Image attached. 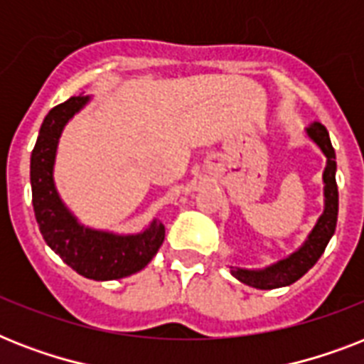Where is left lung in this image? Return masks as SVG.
<instances>
[{
  "label": "left lung",
  "instance_id": "obj_1",
  "mask_svg": "<svg viewBox=\"0 0 364 364\" xmlns=\"http://www.w3.org/2000/svg\"><path fill=\"white\" fill-rule=\"evenodd\" d=\"M306 134L314 139L317 147L327 156V166L323 171L325 183V210L317 219L316 227L310 232L304 245L289 255L287 259L277 260L276 264L266 266L262 270H245V268H232V276L242 283L255 289H277L291 285L304 276L311 266L316 264L319 257L327 247L328 240L333 238L338 221V187H336V154L333 143L328 137L327 128L319 122H314L306 128Z\"/></svg>",
  "mask_w": 364,
  "mask_h": 364
}]
</instances>
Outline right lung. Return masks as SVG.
<instances>
[{
    "instance_id": "obj_1",
    "label": "right lung",
    "mask_w": 364,
    "mask_h": 364,
    "mask_svg": "<svg viewBox=\"0 0 364 364\" xmlns=\"http://www.w3.org/2000/svg\"><path fill=\"white\" fill-rule=\"evenodd\" d=\"M88 96H73L48 111L31 151V204L43 238L77 274L107 282L132 276L151 262L164 242V225L151 223L147 230L130 236L82 227L60 200L54 187V159L65 122L82 109Z\"/></svg>"
}]
</instances>
